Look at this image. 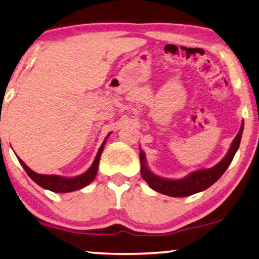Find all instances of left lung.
Masks as SVG:
<instances>
[{
    "label": "left lung",
    "instance_id": "left-lung-1",
    "mask_svg": "<svg viewBox=\"0 0 259 259\" xmlns=\"http://www.w3.org/2000/svg\"><path fill=\"white\" fill-rule=\"evenodd\" d=\"M244 128V121L240 126V130L237 134L235 140L230 147L228 154L223 159L221 162L213 167L207 169H199L190 173L189 176L183 179L178 180H169L164 179L160 177L155 176L152 173L146 166V159L145 154L140 152V162H141V176L145 179V182L148 184L151 189H153L157 192H160L166 196L171 197H187L191 194H194L200 191L206 190L212 184H214L223 176V173L226 171L229 165L231 164L233 157H235L237 150H238L240 139H242Z\"/></svg>",
    "mask_w": 259,
    "mask_h": 259
}]
</instances>
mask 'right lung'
<instances>
[{
    "label": "right lung",
    "instance_id": "obj_1",
    "mask_svg": "<svg viewBox=\"0 0 259 259\" xmlns=\"http://www.w3.org/2000/svg\"><path fill=\"white\" fill-rule=\"evenodd\" d=\"M104 144L101 145V147L99 148V152L97 154V158L93 161V164L90 168L87 169L86 172L82 173V175L73 177V178H65V177H59V176H48V175H38V173L31 171V169L28 167V166L24 164V162L19 158L20 164L22 165L24 171L27 172V175L30 177L31 179L34 180L37 185H40L44 189H47L49 191H53V192L58 193H66V192H72V191H76L82 189V187L87 186L88 184L93 182L95 177H97L98 173V167H99V161H100V157L102 153V150H104Z\"/></svg>",
    "mask_w": 259,
    "mask_h": 259
}]
</instances>
